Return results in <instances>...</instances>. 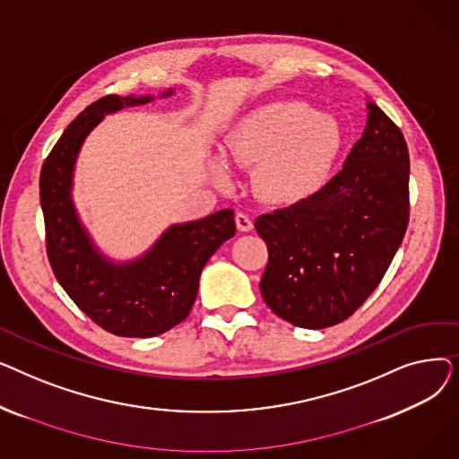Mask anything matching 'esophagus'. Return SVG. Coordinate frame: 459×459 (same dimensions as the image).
Listing matches in <instances>:
<instances>
[{"mask_svg":"<svg viewBox=\"0 0 459 459\" xmlns=\"http://www.w3.org/2000/svg\"><path fill=\"white\" fill-rule=\"evenodd\" d=\"M236 227H238L239 232H249L253 229L251 217L247 213H244V212H238L236 213Z\"/></svg>","mask_w":459,"mask_h":459,"instance_id":"esophagus-1","label":"esophagus"}]
</instances>
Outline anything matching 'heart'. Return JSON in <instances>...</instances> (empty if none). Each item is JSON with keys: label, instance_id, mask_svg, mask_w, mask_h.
Returning a JSON list of instances; mask_svg holds the SVG:
<instances>
[{"label": "heart", "instance_id": "obj_1", "mask_svg": "<svg viewBox=\"0 0 459 459\" xmlns=\"http://www.w3.org/2000/svg\"><path fill=\"white\" fill-rule=\"evenodd\" d=\"M342 134L334 118L298 100L264 104L238 120L225 139V160L256 167V184L273 203H298L316 193L341 154ZM227 180V165L212 161Z\"/></svg>", "mask_w": 459, "mask_h": 459}]
</instances>
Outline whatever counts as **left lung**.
I'll return each instance as SVG.
<instances>
[{"instance_id":"obj_1","label":"left lung","mask_w":459,"mask_h":459,"mask_svg":"<svg viewBox=\"0 0 459 459\" xmlns=\"http://www.w3.org/2000/svg\"><path fill=\"white\" fill-rule=\"evenodd\" d=\"M367 108L342 171L315 195L255 221L270 255L262 298L298 327L350 318L389 270L409 223L405 139L374 102Z\"/></svg>"}]
</instances>
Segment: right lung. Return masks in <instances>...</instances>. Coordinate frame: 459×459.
<instances>
[{"instance_id":"obj_1","label":"right lung","mask_w":459,"mask_h":459,"mask_svg":"<svg viewBox=\"0 0 459 459\" xmlns=\"http://www.w3.org/2000/svg\"><path fill=\"white\" fill-rule=\"evenodd\" d=\"M171 94L169 89L161 96ZM151 100L154 96L108 94L92 102L68 125L40 171L46 251L56 279L94 324L132 339L161 334L187 318L204 264L236 234L234 212L227 208L169 227L130 262H113L92 244L72 201L82 144L104 115Z\"/></svg>"}]
</instances>
